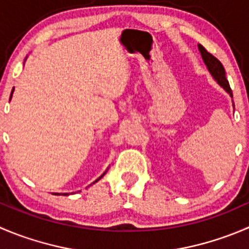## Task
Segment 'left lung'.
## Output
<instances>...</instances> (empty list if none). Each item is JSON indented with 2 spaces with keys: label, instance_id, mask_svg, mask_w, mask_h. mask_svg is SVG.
Listing matches in <instances>:
<instances>
[{
  "label": "left lung",
  "instance_id": "8db88e82",
  "mask_svg": "<svg viewBox=\"0 0 249 249\" xmlns=\"http://www.w3.org/2000/svg\"><path fill=\"white\" fill-rule=\"evenodd\" d=\"M198 50L199 52H201L204 63H206V66L208 67L209 71H211L212 75L214 76V79H215V80L218 81V83L220 84V85L223 86V88L225 89L231 96H232V91H231L230 85H229V81L225 76V69H224L223 64L220 63V60H219L218 58L214 57L212 53H209L202 45H198Z\"/></svg>",
  "mask_w": 249,
  "mask_h": 249
}]
</instances>
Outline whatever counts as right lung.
Masks as SVG:
<instances>
[{
    "instance_id": "1",
    "label": "right lung",
    "mask_w": 249,
    "mask_h": 249,
    "mask_svg": "<svg viewBox=\"0 0 249 249\" xmlns=\"http://www.w3.org/2000/svg\"><path fill=\"white\" fill-rule=\"evenodd\" d=\"M13 91H14V89H13V90H12V93H13ZM12 93H11V98H12ZM105 174H106V173H105ZM105 174H103V175H105ZM103 175H102V176H103ZM102 176H101V178H102ZM97 178V180H100V178ZM97 180H96V181H97ZM96 181H95V182H96Z\"/></svg>"
}]
</instances>
